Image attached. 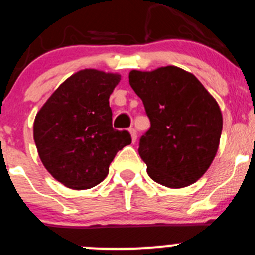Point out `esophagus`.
<instances>
[{"instance_id": "1", "label": "esophagus", "mask_w": 255, "mask_h": 255, "mask_svg": "<svg viewBox=\"0 0 255 255\" xmlns=\"http://www.w3.org/2000/svg\"><path fill=\"white\" fill-rule=\"evenodd\" d=\"M128 131H130V133H131V138H132V141L135 142L136 138H137V132H136V130L133 128H128Z\"/></svg>"}]
</instances>
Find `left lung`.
I'll return each mask as SVG.
<instances>
[{
	"instance_id": "8db88e82",
	"label": "left lung",
	"mask_w": 255,
	"mask_h": 255,
	"mask_svg": "<svg viewBox=\"0 0 255 255\" xmlns=\"http://www.w3.org/2000/svg\"><path fill=\"white\" fill-rule=\"evenodd\" d=\"M128 83L150 119L138 142L148 176L170 188L195 183L218 150L223 119L217 102L195 75L172 65L131 70Z\"/></svg>"
}]
</instances>
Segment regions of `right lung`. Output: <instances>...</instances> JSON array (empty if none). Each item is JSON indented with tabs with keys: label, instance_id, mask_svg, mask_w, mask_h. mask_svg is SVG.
Instances as JSON below:
<instances>
[{
	"label": "right lung",
	"instance_id": "1",
	"mask_svg": "<svg viewBox=\"0 0 255 255\" xmlns=\"http://www.w3.org/2000/svg\"><path fill=\"white\" fill-rule=\"evenodd\" d=\"M120 75L84 69L68 78L50 95L33 127L43 165L73 190L102 182L118 151L131 143L128 130L113 128L109 97Z\"/></svg>",
	"mask_w": 255,
	"mask_h": 255
}]
</instances>
